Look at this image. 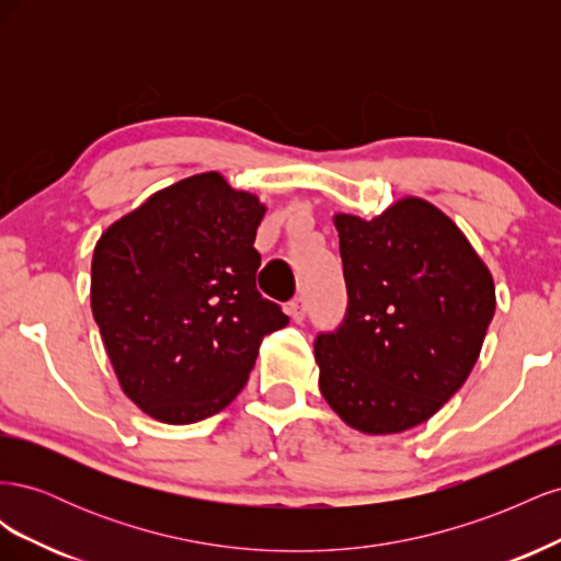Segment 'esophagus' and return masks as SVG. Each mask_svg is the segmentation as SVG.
I'll use <instances>...</instances> for the list:
<instances>
[{"label": "esophagus", "mask_w": 561, "mask_h": 561, "mask_svg": "<svg viewBox=\"0 0 561 561\" xmlns=\"http://www.w3.org/2000/svg\"><path fill=\"white\" fill-rule=\"evenodd\" d=\"M287 313H290V318L295 322H301L304 320V313H307V301H304V297H295L293 301H287Z\"/></svg>", "instance_id": "obj_1"}]
</instances>
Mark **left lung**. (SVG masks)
I'll return each mask as SVG.
<instances>
[{
  "instance_id": "8db88e82",
  "label": "left lung",
  "mask_w": 561,
  "mask_h": 561,
  "mask_svg": "<svg viewBox=\"0 0 561 561\" xmlns=\"http://www.w3.org/2000/svg\"><path fill=\"white\" fill-rule=\"evenodd\" d=\"M348 311L316 339L318 386L346 426L410 431L443 410L480 358L496 311L489 266L431 201L336 213Z\"/></svg>"
}]
</instances>
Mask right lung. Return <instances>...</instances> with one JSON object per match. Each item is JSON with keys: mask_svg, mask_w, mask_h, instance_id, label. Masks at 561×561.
Returning <instances> with one entry per match:
<instances>
[{"mask_svg": "<svg viewBox=\"0 0 561 561\" xmlns=\"http://www.w3.org/2000/svg\"><path fill=\"white\" fill-rule=\"evenodd\" d=\"M266 203L217 171L151 194L100 236L91 309L124 396L171 426L241 393L262 339L287 325L257 293Z\"/></svg>", "mask_w": 561, "mask_h": 561, "instance_id": "1", "label": "right lung"}]
</instances>
